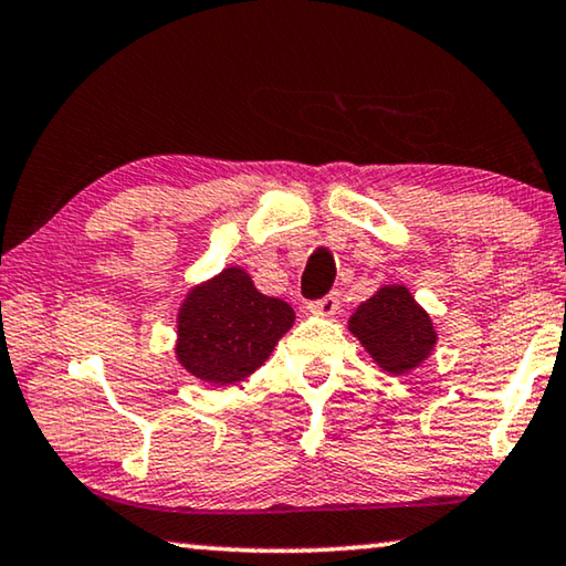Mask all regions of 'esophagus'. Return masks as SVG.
Masks as SVG:
<instances>
[{"label": "esophagus", "mask_w": 566, "mask_h": 566, "mask_svg": "<svg viewBox=\"0 0 566 566\" xmlns=\"http://www.w3.org/2000/svg\"><path fill=\"white\" fill-rule=\"evenodd\" d=\"M308 311L316 313V316H324V318L336 316V311H338V293H328L326 298L313 301L311 306H308Z\"/></svg>", "instance_id": "esophagus-1"}]
</instances>
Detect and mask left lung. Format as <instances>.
<instances>
[{
	"label": "left lung",
	"mask_w": 566,
	"mask_h": 566,
	"mask_svg": "<svg viewBox=\"0 0 566 566\" xmlns=\"http://www.w3.org/2000/svg\"><path fill=\"white\" fill-rule=\"evenodd\" d=\"M346 324L371 361L395 377L420 367L438 344L430 313L415 301L405 283L381 285Z\"/></svg>",
	"instance_id": "1"
}]
</instances>
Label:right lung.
I'll return each instance as SVG.
<instances>
[{
  "instance_id": "right-lung-1",
  "label": "right lung",
  "mask_w": 566,
  "mask_h": 566,
  "mask_svg": "<svg viewBox=\"0 0 566 566\" xmlns=\"http://www.w3.org/2000/svg\"><path fill=\"white\" fill-rule=\"evenodd\" d=\"M293 321L289 303L263 295L248 271L230 265L185 293L174 356L192 377L228 387L271 359Z\"/></svg>"
}]
</instances>
